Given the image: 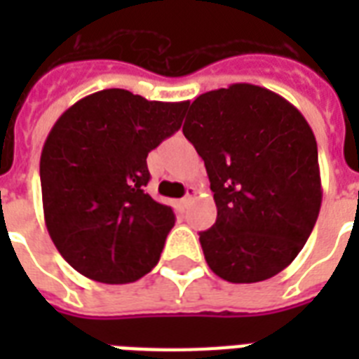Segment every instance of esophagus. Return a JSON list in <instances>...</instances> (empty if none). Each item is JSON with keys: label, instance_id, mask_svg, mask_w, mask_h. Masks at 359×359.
Masks as SVG:
<instances>
[{"label": "esophagus", "instance_id": "34e87169", "mask_svg": "<svg viewBox=\"0 0 359 359\" xmlns=\"http://www.w3.org/2000/svg\"><path fill=\"white\" fill-rule=\"evenodd\" d=\"M194 199H196V188H194V186H188V191H186V196L180 199V205H182V207H188Z\"/></svg>", "mask_w": 359, "mask_h": 359}]
</instances>
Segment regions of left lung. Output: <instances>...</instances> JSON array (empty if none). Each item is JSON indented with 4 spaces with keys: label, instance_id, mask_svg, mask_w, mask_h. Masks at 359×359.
<instances>
[{
    "label": "left lung",
    "instance_id": "obj_1",
    "mask_svg": "<svg viewBox=\"0 0 359 359\" xmlns=\"http://www.w3.org/2000/svg\"><path fill=\"white\" fill-rule=\"evenodd\" d=\"M182 132L218 207L199 233L207 264L231 283L273 278L302 251L323 203L311 126L276 93L233 83L197 97Z\"/></svg>",
    "mask_w": 359,
    "mask_h": 359
}]
</instances>
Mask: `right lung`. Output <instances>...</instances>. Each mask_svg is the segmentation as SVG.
Segmentation results:
<instances>
[{"mask_svg":"<svg viewBox=\"0 0 359 359\" xmlns=\"http://www.w3.org/2000/svg\"><path fill=\"white\" fill-rule=\"evenodd\" d=\"M186 109L104 89L53 124L41 154L44 222L81 276L132 283L156 266L175 214L145 194L147 156L180 128Z\"/></svg>","mask_w":359,"mask_h":359,"instance_id":"obj_1","label":"right lung"}]
</instances>
